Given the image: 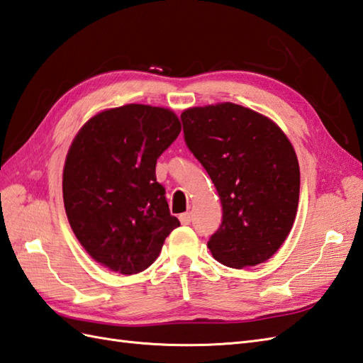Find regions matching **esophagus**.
Masks as SVG:
<instances>
[{
    "label": "esophagus",
    "mask_w": 363,
    "mask_h": 363,
    "mask_svg": "<svg viewBox=\"0 0 363 363\" xmlns=\"http://www.w3.org/2000/svg\"><path fill=\"white\" fill-rule=\"evenodd\" d=\"M179 219L183 225H189L191 223V214L189 213H183L179 216Z\"/></svg>",
    "instance_id": "1"
}]
</instances>
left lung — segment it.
I'll use <instances>...</instances> for the list:
<instances>
[{
  "label": "left lung",
  "instance_id": "obj_1",
  "mask_svg": "<svg viewBox=\"0 0 363 363\" xmlns=\"http://www.w3.org/2000/svg\"><path fill=\"white\" fill-rule=\"evenodd\" d=\"M182 123L220 197L222 225L208 240L214 259L233 269L267 261L291 233L300 199L291 141L272 119L231 102L184 110Z\"/></svg>",
  "mask_w": 363,
  "mask_h": 363
}]
</instances>
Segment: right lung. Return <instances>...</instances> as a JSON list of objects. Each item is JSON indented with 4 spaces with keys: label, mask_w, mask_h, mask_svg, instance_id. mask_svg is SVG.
I'll return each mask as SVG.
<instances>
[{
    "label": "right lung",
    "mask_w": 363,
    "mask_h": 363,
    "mask_svg": "<svg viewBox=\"0 0 363 363\" xmlns=\"http://www.w3.org/2000/svg\"><path fill=\"white\" fill-rule=\"evenodd\" d=\"M180 130L174 111L127 104L101 111L76 135L63 167V203L80 245L104 267L146 270L180 225L155 175Z\"/></svg>",
    "instance_id": "add662e5"
}]
</instances>
